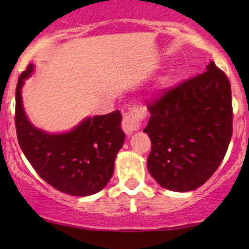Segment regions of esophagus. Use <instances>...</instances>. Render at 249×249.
Segmentation results:
<instances>
[{"mask_svg":"<svg viewBox=\"0 0 249 249\" xmlns=\"http://www.w3.org/2000/svg\"><path fill=\"white\" fill-rule=\"evenodd\" d=\"M144 117V110L141 108H132L123 115L122 127L127 135H132L140 129V122Z\"/></svg>","mask_w":249,"mask_h":249,"instance_id":"esophagus-1","label":"esophagus"}]
</instances>
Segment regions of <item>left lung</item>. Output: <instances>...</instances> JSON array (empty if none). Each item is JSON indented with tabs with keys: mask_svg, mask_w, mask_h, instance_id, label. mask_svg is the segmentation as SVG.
I'll return each mask as SVG.
<instances>
[{
	"mask_svg": "<svg viewBox=\"0 0 249 249\" xmlns=\"http://www.w3.org/2000/svg\"><path fill=\"white\" fill-rule=\"evenodd\" d=\"M143 132L152 141L150 176L172 192L205 184L224 159L232 135L231 88L213 61L148 106Z\"/></svg>",
	"mask_w": 249,
	"mask_h": 249,
	"instance_id": "1",
	"label": "left lung"
}]
</instances>
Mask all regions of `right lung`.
Instances as JSON below:
<instances>
[{
    "mask_svg": "<svg viewBox=\"0 0 249 249\" xmlns=\"http://www.w3.org/2000/svg\"><path fill=\"white\" fill-rule=\"evenodd\" d=\"M35 72L30 64L18 79L16 127L18 142L30 164L48 184L62 193L88 196L104 189L114 172V160L125 134L119 110L87 117L73 129L48 132L27 118L22 104V87Z\"/></svg>",
    "mask_w": 249,
    "mask_h": 249,
    "instance_id": "obj_1",
    "label": "right lung"
}]
</instances>
